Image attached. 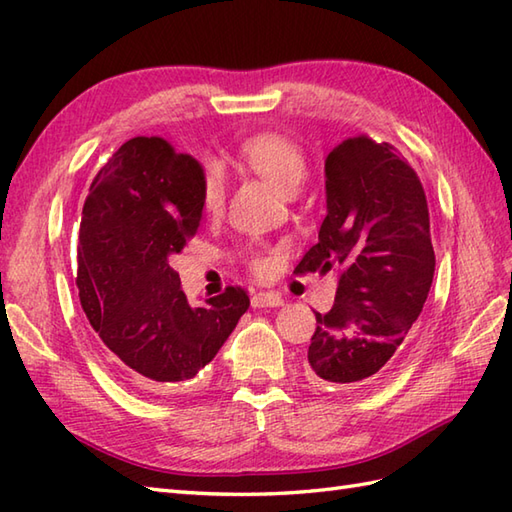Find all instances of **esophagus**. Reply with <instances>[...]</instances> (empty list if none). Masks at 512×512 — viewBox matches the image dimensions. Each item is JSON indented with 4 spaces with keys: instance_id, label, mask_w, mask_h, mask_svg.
I'll list each match as a JSON object with an SVG mask.
<instances>
[{
    "instance_id": "obj_1",
    "label": "esophagus",
    "mask_w": 512,
    "mask_h": 512,
    "mask_svg": "<svg viewBox=\"0 0 512 512\" xmlns=\"http://www.w3.org/2000/svg\"><path fill=\"white\" fill-rule=\"evenodd\" d=\"M251 305L257 307V310L259 307H279L283 305V299L277 292H257L251 299Z\"/></svg>"
}]
</instances>
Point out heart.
<instances>
[{"instance_id": "obj_1", "label": "heart", "mask_w": 512, "mask_h": 512, "mask_svg": "<svg viewBox=\"0 0 512 512\" xmlns=\"http://www.w3.org/2000/svg\"><path fill=\"white\" fill-rule=\"evenodd\" d=\"M242 159L251 168L264 176L266 181L279 189L281 194L292 196L301 187L307 174V161L303 150L294 144L292 139L279 133H257L246 137L240 146ZM224 194H227V183L224 174L216 163H209L202 178L200 205L207 213H218L224 205ZM261 259L255 261V268H264Z\"/></svg>"}]
</instances>
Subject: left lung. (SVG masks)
Listing matches in <instances>:
<instances>
[{"instance_id": "8db88e82", "label": "left lung", "mask_w": 512, "mask_h": 512, "mask_svg": "<svg viewBox=\"0 0 512 512\" xmlns=\"http://www.w3.org/2000/svg\"><path fill=\"white\" fill-rule=\"evenodd\" d=\"M327 216L294 272H336L307 360L316 382L358 388L384 371L434 279L423 185L390 144L349 137L325 159Z\"/></svg>"}]
</instances>
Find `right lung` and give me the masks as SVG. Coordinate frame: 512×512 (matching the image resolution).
Instances as JSON below:
<instances>
[{
    "label": "right lung",
    "instance_id": "add662e5",
    "mask_svg": "<svg viewBox=\"0 0 512 512\" xmlns=\"http://www.w3.org/2000/svg\"><path fill=\"white\" fill-rule=\"evenodd\" d=\"M205 170L161 137H135L93 178L82 207L80 303L130 384L194 379L248 310L242 288L189 305L170 257L202 218Z\"/></svg>",
    "mask_w": 512,
    "mask_h": 512
}]
</instances>
